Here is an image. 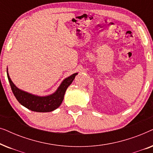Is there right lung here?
Wrapping results in <instances>:
<instances>
[{"mask_svg": "<svg viewBox=\"0 0 153 153\" xmlns=\"http://www.w3.org/2000/svg\"><path fill=\"white\" fill-rule=\"evenodd\" d=\"M76 74L77 73H75L65 79L53 94L45 97H39L26 93L16 88L10 79L7 71L8 80L16 99L22 105L36 112H50L59 107L64 99L67 88L72 83Z\"/></svg>", "mask_w": 153, "mask_h": 153, "instance_id": "1", "label": "right lung"}]
</instances>
